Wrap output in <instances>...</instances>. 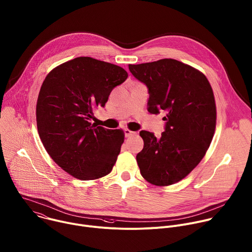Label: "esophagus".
<instances>
[{"instance_id": "1", "label": "esophagus", "mask_w": 252, "mask_h": 252, "mask_svg": "<svg viewBox=\"0 0 252 252\" xmlns=\"http://www.w3.org/2000/svg\"><path fill=\"white\" fill-rule=\"evenodd\" d=\"M135 132L134 131H132V130H130V129H128V128H125V135L126 136V137H128V136H130V135H132V134H134Z\"/></svg>"}]
</instances>
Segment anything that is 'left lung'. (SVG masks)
<instances>
[{
	"label": "left lung",
	"instance_id": "obj_1",
	"mask_svg": "<svg viewBox=\"0 0 252 252\" xmlns=\"http://www.w3.org/2000/svg\"><path fill=\"white\" fill-rule=\"evenodd\" d=\"M128 68L148 88V112H167L159 138L139 132L144 142L136 155L141 176L155 186L175 184L201 162L214 137L217 107L211 84L198 69L171 58Z\"/></svg>",
	"mask_w": 252,
	"mask_h": 252
}]
</instances>
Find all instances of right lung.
<instances>
[{
	"label": "right lung",
	"instance_id": "right-lung-1",
	"mask_svg": "<svg viewBox=\"0 0 252 252\" xmlns=\"http://www.w3.org/2000/svg\"><path fill=\"white\" fill-rule=\"evenodd\" d=\"M127 72L92 57H77L53 68L45 77L36 103L41 142L61 168L79 180L108 175L125 141L123 129L90 123Z\"/></svg>",
	"mask_w": 252,
	"mask_h": 252
}]
</instances>
